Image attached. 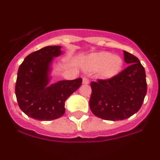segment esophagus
Returning <instances> with one entry per match:
<instances>
[{"label":"esophagus","mask_w":160,"mask_h":160,"mask_svg":"<svg viewBox=\"0 0 160 160\" xmlns=\"http://www.w3.org/2000/svg\"><path fill=\"white\" fill-rule=\"evenodd\" d=\"M88 83H89V80H88V78H86V77L83 78V84H88Z\"/></svg>","instance_id":"1"}]
</instances>
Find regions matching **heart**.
<instances>
[{"mask_svg": "<svg viewBox=\"0 0 160 160\" xmlns=\"http://www.w3.org/2000/svg\"><path fill=\"white\" fill-rule=\"evenodd\" d=\"M123 62L119 55L109 52H98L89 54L84 61V69L88 72L98 71L102 79H111L121 72Z\"/></svg>", "mask_w": 160, "mask_h": 160, "instance_id": "1", "label": "heart"}]
</instances>
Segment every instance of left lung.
I'll use <instances>...</instances> for the list:
<instances>
[{"label": "left lung", "mask_w": 160, "mask_h": 160, "mask_svg": "<svg viewBox=\"0 0 160 160\" xmlns=\"http://www.w3.org/2000/svg\"><path fill=\"white\" fill-rule=\"evenodd\" d=\"M128 67L109 80L91 83V111L106 120H123L137 113L147 91L146 72L134 55L123 51Z\"/></svg>", "instance_id": "left-lung-1"}]
</instances>
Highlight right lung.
Instances as JSON below:
<instances>
[{"mask_svg":"<svg viewBox=\"0 0 160 160\" xmlns=\"http://www.w3.org/2000/svg\"><path fill=\"white\" fill-rule=\"evenodd\" d=\"M61 46H46L27 56L18 71L15 94L20 109L32 119L49 121L65 113V102L81 86L82 79L49 84L53 58Z\"/></svg>","mask_w":160,"mask_h":160,"instance_id":"obj_1","label":"right lung"}]
</instances>
